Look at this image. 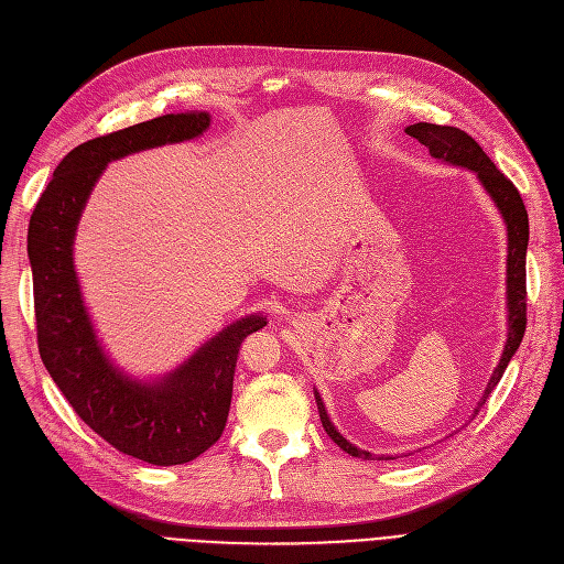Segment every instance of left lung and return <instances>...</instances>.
<instances>
[{"instance_id": "obj_1", "label": "left lung", "mask_w": 564, "mask_h": 564, "mask_svg": "<svg viewBox=\"0 0 564 564\" xmlns=\"http://www.w3.org/2000/svg\"><path fill=\"white\" fill-rule=\"evenodd\" d=\"M406 134L419 139L423 145L430 148V153L443 162H451L457 166H466L470 171H476V175L480 177V183L485 185V189L489 192V196L494 198V203L498 205V210L508 224V308H510V334H508V343L506 349H502V357L498 368L494 370L485 395L476 409V413L485 406L487 398L491 395V391L496 389V383L500 381L502 372H506L510 359L514 357V351L521 345V338L525 334V249H528V213L523 198L519 194V189L512 185L510 177L498 171L496 164L487 158V153L480 148V143L468 137L464 130L459 128H451V126H434V123H416L409 126ZM317 400V411H319V421L324 432L332 436V441L336 443L338 448H343L347 455L351 457H361V459H383V457H375L366 451H359L357 446H351L347 438L340 436V432L332 425L327 409H324L319 395L315 393Z\"/></svg>"}]
</instances>
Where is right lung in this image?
<instances>
[{
	"mask_svg": "<svg viewBox=\"0 0 564 564\" xmlns=\"http://www.w3.org/2000/svg\"><path fill=\"white\" fill-rule=\"evenodd\" d=\"M207 126L205 111L166 113L79 143L54 169L29 219L36 338L50 377L77 416L109 446L155 466L192 462L219 441L237 351L267 322L251 315L230 324L158 383L130 381L107 361L88 322L73 267V237L107 162L194 139Z\"/></svg>",
	"mask_w": 564,
	"mask_h": 564,
	"instance_id": "obj_1",
	"label": "right lung"
}]
</instances>
